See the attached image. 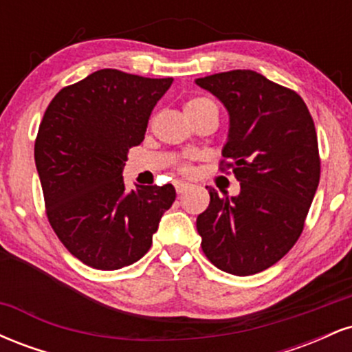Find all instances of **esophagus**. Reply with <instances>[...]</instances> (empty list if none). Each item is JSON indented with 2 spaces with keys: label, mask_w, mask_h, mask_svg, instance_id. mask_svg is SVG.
I'll return each mask as SVG.
<instances>
[{
  "label": "esophagus",
  "mask_w": 352,
  "mask_h": 352,
  "mask_svg": "<svg viewBox=\"0 0 352 352\" xmlns=\"http://www.w3.org/2000/svg\"><path fill=\"white\" fill-rule=\"evenodd\" d=\"M190 188L188 184H184V182H175V190L179 195H184V193H187V190Z\"/></svg>",
  "instance_id": "1"
}]
</instances>
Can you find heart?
Returning a JSON list of instances; mask_svg holds the SVG:
<instances>
[{
    "label": "heart",
    "mask_w": 352,
    "mask_h": 352,
    "mask_svg": "<svg viewBox=\"0 0 352 352\" xmlns=\"http://www.w3.org/2000/svg\"><path fill=\"white\" fill-rule=\"evenodd\" d=\"M210 106H215V102H213L212 99H208V98H192V99H188L187 102H185V114H193V112H199V111H201V109L210 107ZM180 170L184 173H188L190 172L188 165H182Z\"/></svg>",
    "instance_id": "obj_1"
}]
</instances>
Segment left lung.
<instances>
[{"label":"left lung","mask_w":352,"mask_h":352,"mask_svg":"<svg viewBox=\"0 0 352 352\" xmlns=\"http://www.w3.org/2000/svg\"><path fill=\"white\" fill-rule=\"evenodd\" d=\"M195 82L227 107L220 170H232L240 182L232 199L207 187L210 205L197 217L201 250L221 272L260 273L280 261L305 228L321 173L313 117L300 94L254 71Z\"/></svg>","instance_id":"8db88e82"}]
</instances>
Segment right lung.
<instances>
[{"mask_svg":"<svg viewBox=\"0 0 352 352\" xmlns=\"http://www.w3.org/2000/svg\"><path fill=\"white\" fill-rule=\"evenodd\" d=\"M172 78L100 69L63 87L34 142L46 215L67 252L96 270H119L148 252L175 188L125 192L127 152L144 140L152 109Z\"/></svg>","mask_w":352,"mask_h":352,"instance_id":"obj_1","label":"right lung"}]
</instances>
